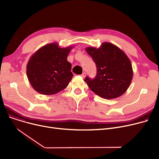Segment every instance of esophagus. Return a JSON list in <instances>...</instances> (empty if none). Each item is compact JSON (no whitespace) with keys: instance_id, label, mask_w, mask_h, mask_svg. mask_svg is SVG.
<instances>
[{"instance_id":"obj_1","label":"esophagus","mask_w":159,"mask_h":159,"mask_svg":"<svg viewBox=\"0 0 159 159\" xmlns=\"http://www.w3.org/2000/svg\"><path fill=\"white\" fill-rule=\"evenodd\" d=\"M86 73L85 72H83V73H82V75H81V77H82V78H84V77H86Z\"/></svg>"}]
</instances>
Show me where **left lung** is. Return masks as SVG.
Returning a JSON list of instances; mask_svg holds the SVG:
<instances>
[{
  "label": "left lung",
  "mask_w": 159,
  "mask_h": 159,
  "mask_svg": "<svg viewBox=\"0 0 159 159\" xmlns=\"http://www.w3.org/2000/svg\"><path fill=\"white\" fill-rule=\"evenodd\" d=\"M87 53L97 66L95 79L86 77L89 88L104 98L121 96L129 88L133 79L132 65L122 50L110 43H103L99 48L88 47Z\"/></svg>",
  "instance_id": "obj_1"
}]
</instances>
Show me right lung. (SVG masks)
Instances as JSON below:
<instances>
[{
    "mask_svg": "<svg viewBox=\"0 0 159 159\" xmlns=\"http://www.w3.org/2000/svg\"><path fill=\"white\" fill-rule=\"evenodd\" d=\"M72 48H60L57 43H50L30 57L26 74L30 84L38 93L53 95L68 86L73 76L71 64L67 61Z\"/></svg>",
    "mask_w": 159,
    "mask_h": 159,
    "instance_id": "add662e5",
    "label": "right lung"
}]
</instances>
